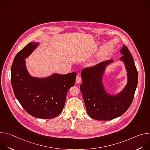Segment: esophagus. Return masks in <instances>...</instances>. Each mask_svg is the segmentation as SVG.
Masks as SVG:
<instances>
[{
  "mask_svg": "<svg viewBox=\"0 0 150 150\" xmlns=\"http://www.w3.org/2000/svg\"><path fill=\"white\" fill-rule=\"evenodd\" d=\"M81 81V78L80 77V76L77 75L76 77V83H79Z\"/></svg>",
  "mask_w": 150,
  "mask_h": 150,
  "instance_id": "esophagus-1",
  "label": "esophagus"
}]
</instances>
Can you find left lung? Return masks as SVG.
Masks as SVG:
<instances>
[{
    "label": "left lung",
    "instance_id": "obj_1",
    "mask_svg": "<svg viewBox=\"0 0 150 150\" xmlns=\"http://www.w3.org/2000/svg\"><path fill=\"white\" fill-rule=\"evenodd\" d=\"M120 58L125 64L127 72V83L123 90L116 96L105 93L102 83V76L110 60L97 65L84 68L81 72L82 83L80 85L82 97L88 115L99 120L115 119L126 112L134 97L138 83V71L128 48L123 45Z\"/></svg>",
    "mask_w": 150,
    "mask_h": 150
}]
</instances>
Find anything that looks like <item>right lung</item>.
Instances as JSON below:
<instances>
[{"label": "right lung", "mask_w": 150, "mask_h": 150, "mask_svg": "<svg viewBox=\"0 0 150 150\" xmlns=\"http://www.w3.org/2000/svg\"><path fill=\"white\" fill-rule=\"evenodd\" d=\"M38 45L31 42L15 56L11 67V83L16 98L28 114L40 119H52L62 112L76 74H56L46 78L31 76L26 69L25 59Z\"/></svg>", "instance_id": "right-lung-1"}]
</instances>
